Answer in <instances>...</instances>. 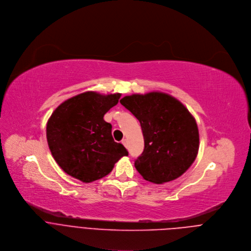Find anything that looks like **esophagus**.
Here are the masks:
<instances>
[{
	"label": "esophagus",
	"instance_id": "esophagus-1",
	"mask_svg": "<svg viewBox=\"0 0 251 251\" xmlns=\"http://www.w3.org/2000/svg\"><path fill=\"white\" fill-rule=\"evenodd\" d=\"M122 143L126 147V146H127V139H126V138H124V139L122 140Z\"/></svg>",
	"mask_w": 251,
	"mask_h": 251
}]
</instances>
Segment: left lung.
<instances>
[{
    "instance_id": "8db88e82",
    "label": "left lung",
    "mask_w": 251,
    "mask_h": 251,
    "mask_svg": "<svg viewBox=\"0 0 251 251\" xmlns=\"http://www.w3.org/2000/svg\"><path fill=\"white\" fill-rule=\"evenodd\" d=\"M120 103L140 123L144 148L134 166L147 181L163 184L180 177L199 150L195 119L175 98L158 92L132 95Z\"/></svg>"
}]
</instances>
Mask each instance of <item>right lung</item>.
Wrapping results in <instances>:
<instances>
[{
  "label": "right lung",
  "instance_id": "add662e5",
  "mask_svg": "<svg viewBox=\"0 0 251 251\" xmlns=\"http://www.w3.org/2000/svg\"><path fill=\"white\" fill-rule=\"evenodd\" d=\"M120 97L86 92L67 100L50 117L46 126L48 146L68 175L93 182L108 175L121 157L128 155L126 148L114 140L112 125L104 120Z\"/></svg>",
  "mask_w": 251,
  "mask_h": 251
}]
</instances>
